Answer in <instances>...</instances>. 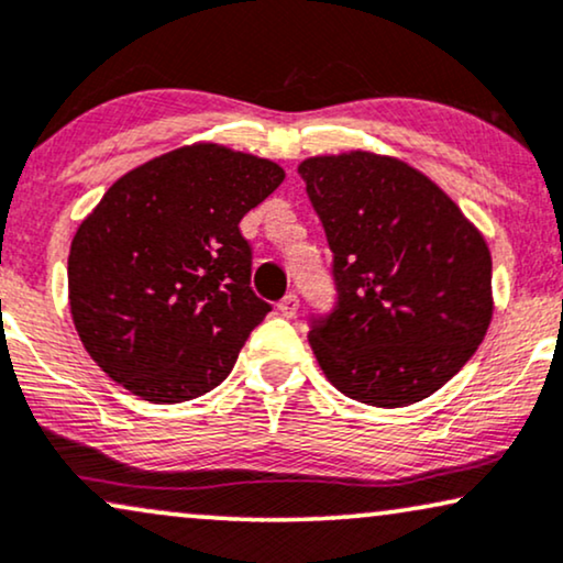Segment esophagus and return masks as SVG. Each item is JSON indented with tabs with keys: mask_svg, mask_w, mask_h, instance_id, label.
<instances>
[{
	"mask_svg": "<svg viewBox=\"0 0 563 563\" xmlns=\"http://www.w3.org/2000/svg\"><path fill=\"white\" fill-rule=\"evenodd\" d=\"M277 311H280L286 319H294L298 314V296L296 294H286L277 303Z\"/></svg>",
	"mask_w": 563,
	"mask_h": 563,
	"instance_id": "esophagus-1",
	"label": "esophagus"
}]
</instances>
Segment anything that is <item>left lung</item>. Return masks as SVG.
I'll return each mask as SVG.
<instances>
[{"label":"left lung","instance_id":"8db88e82","mask_svg":"<svg viewBox=\"0 0 563 563\" xmlns=\"http://www.w3.org/2000/svg\"><path fill=\"white\" fill-rule=\"evenodd\" d=\"M332 249L338 303L311 319L327 379L351 400L405 408L444 387L494 314L490 252L408 163L353 151L298 166Z\"/></svg>","mask_w":563,"mask_h":563}]
</instances>
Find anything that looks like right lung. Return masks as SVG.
I'll list each match as a JSON object with an SVG mask.
<instances>
[{
	"mask_svg": "<svg viewBox=\"0 0 563 563\" xmlns=\"http://www.w3.org/2000/svg\"><path fill=\"white\" fill-rule=\"evenodd\" d=\"M283 179L273 161L199 142L111 184L75 233L67 280L75 330L113 382L174 405L231 374L269 311L239 223Z\"/></svg>",
	"mask_w": 563,
	"mask_h": 563,
	"instance_id": "add662e5",
	"label": "right lung"
}]
</instances>
